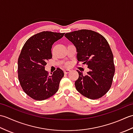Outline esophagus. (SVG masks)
<instances>
[{"mask_svg": "<svg viewBox=\"0 0 133 133\" xmlns=\"http://www.w3.org/2000/svg\"><path fill=\"white\" fill-rule=\"evenodd\" d=\"M70 71H71V70H65L64 71V73L65 74H68V73H69Z\"/></svg>", "mask_w": 133, "mask_h": 133, "instance_id": "1", "label": "esophagus"}]
</instances>
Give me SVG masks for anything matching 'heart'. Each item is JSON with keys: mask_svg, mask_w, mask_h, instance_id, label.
Masks as SVG:
<instances>
[{"mask_svg": "<svg viewBox=\"0 0 133 133\" xmlns=\"http://www.w3.org/2000/svg\"><path fill=\"white\" fill-rule=\"evenodd\" d=\"M66 66H69V64H66Z\"/></svg>", "mask_w": 133, "mask_h": 133, "instance_id": "b5f03b06", "label": "heart"}]
</instances>
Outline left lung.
Returning <instances> with one entry per match:
<instances>
[{
    "instance_id": "1",
    "label": "left lung",
    "mask_w": 133,
    "mask_h": 133,
    "mask_svg": "<svg viewBox=\"0 0 133 133\" xmlns=\"http://www.w3.org/2000/svg\"><path fill=\"white\" fill-rule=\"evenodd\" d=\"M64 36L76 47L78 62L90 69L85 76L77 70L76 89L91 99L101 98L111 87L115 72L113 55L108 42L102 35L89 30L75 31Z\"/></svg>"
}]
</instances>
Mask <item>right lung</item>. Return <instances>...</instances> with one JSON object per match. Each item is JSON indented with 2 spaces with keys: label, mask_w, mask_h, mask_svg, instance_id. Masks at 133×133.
<instances>
[{
  "label": "right lung",
  "mask_w": 133,
  "mask_h": 133,
  "mask_svg": "<svg viewBox=\"0 0 133 133\" xmlns=\"http://www.w3.org/2000/svg\"><path fill=\"white\" fill-rule=\"evenodd\" d=\"M64 33L43 31L26 41L18 58V79L22 89L35 100L43 101L58 91L64 72L58 68L49 75L46 62L52 58L51 48Z\"/></svg>",
  "instance_id": "right-lung-1"
}]
</instances>
